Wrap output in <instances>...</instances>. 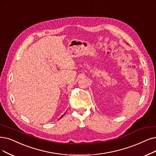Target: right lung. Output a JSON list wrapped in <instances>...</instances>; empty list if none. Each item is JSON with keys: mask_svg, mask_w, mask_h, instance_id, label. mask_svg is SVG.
Wrapping results in <instances>:
<instances>
[{"mask_svg": "<svg viewBox=\"0 0 156 156\" xmlns=\"http://www.w3.org/2000/svg\"><path fill=\"white\" fill-rule=\"evenodd\" d=\"M63 116H61V118H62V117H63Z\"/></svg>", "mask_w": 156, "mask_h": 156, "instance_id": "right-lung-1", "label": "right lung"}]
</instances>
